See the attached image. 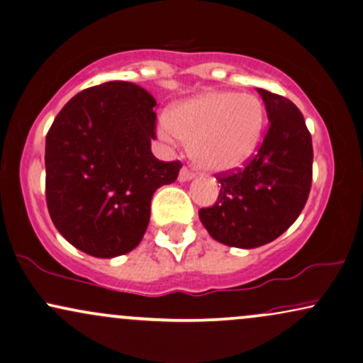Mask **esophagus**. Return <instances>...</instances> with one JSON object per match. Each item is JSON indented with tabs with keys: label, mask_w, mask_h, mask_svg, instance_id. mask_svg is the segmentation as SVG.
Here are the masks:
<instances>
[{
	"label": "esophagus",
	"mask_w": 363,
	"mask_h": 363,
	"mask_svg": "<svg viewBox=\"0 0 363 363\" xmlns=\"http://www.w3.org/2000/svg\"><path fill=\"white\" fill-rule=\"evenodd\" d=\"M193 177H194V172L191 169H187V167H182L181 172H179V181H181V182L191 181Z\"/></svg>",
	"instance_id": "34e87169"
}]
</instances>
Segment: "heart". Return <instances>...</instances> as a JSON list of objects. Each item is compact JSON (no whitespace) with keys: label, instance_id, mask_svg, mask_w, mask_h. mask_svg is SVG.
Listing matches in <instances>:
<instances>
[{"label":"heart","instance_id":"obj_1","mask_svg":"<svg viewBox=\"0 0 363 363\" xmlns=\"http://www.w3.org/2000/svg\"><path fill=\"white\" fill-rule=\"evenodd\" d=\"M267 113L259 96L208 91L172 108L159 121L169 143H191L196 165L209 172H231L252 159L264 135Z\"/></svg>","mask_w":363,"mask_h":363}]
</instances>
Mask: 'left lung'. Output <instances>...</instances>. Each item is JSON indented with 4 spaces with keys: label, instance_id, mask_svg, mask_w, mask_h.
<instances>
[{
    "label": "left lung",
    "instance_id": "left-lung-1",
    "mask_svg": "<svg viewBox=\"0 0 363 363\" xmlns=\"http://www.w3.org/2000/svg\"><path fill=\"white\" fill-rule=\"evenodd\" d=\"M269 130L243 169L218 174L216 203L199 220L216 242L255 248L298 220L313 181V143L303 113L284 96L259 89Z\"/></svg>",
    "mask_w": 363,
    "mask_h": 363
}]
</instances>
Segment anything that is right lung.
I'll use <instances>...</instances> for the list:
<instances>
[{
	"instance_id": "right-lung-1",
	"label": "right lung",
	"mask_w": 363,
	"mask_h": 363,
	"mask_svg": "<svg viewBox=\"0 0 363 363\" xmlns=\"http://www.w3.org/2000/svg\"><path fill=\"white\" fill-rule=\"evenodd\" d=\"M155 99L133 82L81 91L55 116L45 138V199L59 233L99 259L142 242L152 196L179 176V160L150 150Z\"/></svg>"
}]
</instances>
